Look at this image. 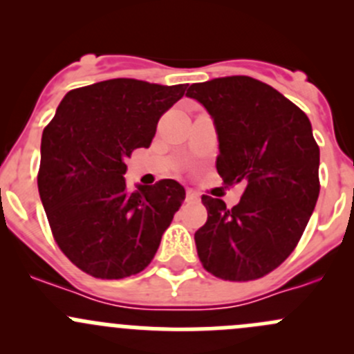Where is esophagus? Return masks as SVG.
<instances>
[{"mask_svg": "<svg viewBox=\"0 0 354 354\" xmlns=\"http://www.w3.org/2000/svg\"><path fill=\"white\" fill-rule=\"evenodd\" d=\"M198 198H200V195L197 194V192L192 190V188H188V190H187V200H188V202H197Z\"/></svg>", "mask_w": 354, "mask_h": 354, "instance_id": "esophagus-1", "label": "esophagus"}]
</instances>
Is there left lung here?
<instances>
[{
    "instance_id": "8db88e82",
    "label": "left lung",
    "mask_w": 354,
    "mask_h": 354,
    "mask_svg": "<svg viewBox=\"0 0 354 354\" xmlns=\"http://www.w3.org/2000/svg\"><path fill=\"white\" fill-rule=\"evenodd\" d=\"M187 95L212 116L224 185L243 187L233 209L202 197L198 259L219 279H260L291 255L315 209L320 151L312 124L281 92L245 75L194 84Z\"/></svg>"
}]
</instances>
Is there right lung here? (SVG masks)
Masks as SVG:
<instances>
[{"mask_svg": "<svg viewBox=\"0 0 354 354\" xmlns=\"http://www.w3.org/2000/svg\"><path fill=\"white\" fill-rule=\"evenodd\" d=\"M187 85L113 78L73 88L42 131L39 195L59 250L84 272L123 279L154 259L185 188L160 180L128 192L124 162L151 145Z\"/></svg>", "mask_w": 354, "mask_h": 354, "instance_id": "right-lung-1", "label": "right lung"}]
</instances>
